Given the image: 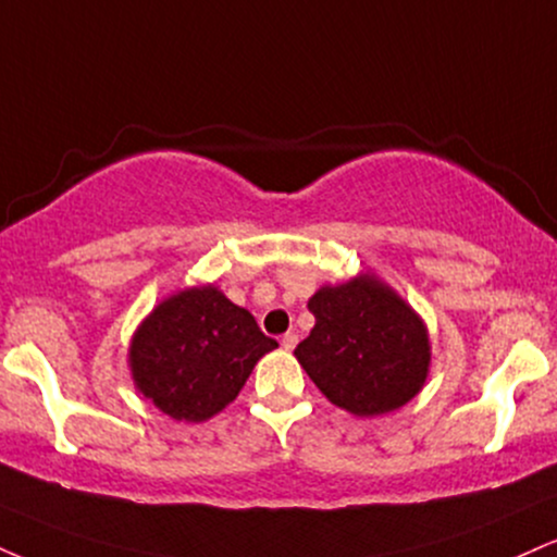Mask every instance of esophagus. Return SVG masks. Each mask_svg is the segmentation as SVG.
Returning <instances> with one entry per match:
<instances>
[{
    "instance_id": "obj_1",
    "label": "esophagus",
    "mask_w": 557,
    "mask_h": 557,
    "mask_svg": "<svg viewBox=\"0 0 557 557\" xmlns=\"http://www.w3.org/2000/svg\"><path fill=\"white\" fill-rule=\"evenodd\" d=\"M298 345V334L296 332H287V334H283V347L285 350H293V347Z\"/></svg>"
}]
</instances>
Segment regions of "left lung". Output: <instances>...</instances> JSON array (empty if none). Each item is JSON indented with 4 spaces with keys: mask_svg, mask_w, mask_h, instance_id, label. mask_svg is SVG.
I'll return each instance as SVG.
<instances>
[{
    "mask_svg": "<svg viewBox=\"0 0 557 557\" xmlns=\"http://www.w3.org/2000/svg\"><path fill=\"white\" fill-rule=\"evenodd\" d=\"M317 324L296 347L308 379L355 418L394 412L420 394L431 373L423 317L371 270L321 285L308 298Z\"/></svg>",
    "mask_w": 557,
    "mask_h": 557,
    "instance_id": "obj_1",
    "label": "left lung"
}]
</instances>
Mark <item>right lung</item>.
<instances>
[{"mask_svg":"<svg viewBox=\"0 0 557 557\" xmlns=\"http://www.w3.org/2000/svg\"><path fill=\"white\" fill-rule=\"evenodd\" d=\"M274 347L246 308L207 283L160 300L134 330L126 363L134 388L160 412L205 423L238 397Z\"/></svg>","mask_w":557,"mask_h":557,"instance_id":"add662e5","label":"right lung"}]
</instances>
